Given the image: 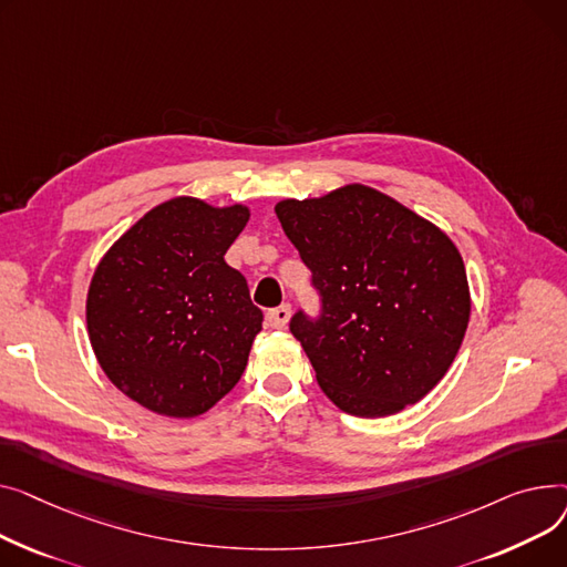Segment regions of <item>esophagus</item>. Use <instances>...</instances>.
<instances>
[{"mask_svg": "<svg viewBox=\"0 0 567 567\" xmlns=\"http://www.w3.org/2000/svg\"><path fill=\"white\" fill-rule=\"evenodd\" d=\"M268 320H270L272 327L284 329V327L288 324V320H290V305H281V307L270 309V311H268Z\"/></svg>", "mask_w": 567, "mask_h": 567, "instance_id": "34e87169", "label": "esophagus"}]
</instances>
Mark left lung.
Masks as SVG:
<instances>
[{
  "label": "left lung",
  "instance_id": "obj_1",
  "mask_svg": "<svg viewBox=\"0 0 567 567\" xmlns=\"http://www.w3.org/2000/svg\"><path fill=\"white\" fill-rule=\"evenodd\" d=\"M275 213L320 295V313L299 309L290 334L329 401L363 419L419 403L470 324L467 272L451 238L365 185L286 198Z\"/></svg>",
  "mask_w": 567,
  "mask_h": 567
}]
</instances>
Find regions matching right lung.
Masks as SVG:
<instances>
[{"instance_id":"right-lung-1","label":"right lung","mask_w":567,"mask_h":567,"mask_svg":"<svg viewBox=\"0 0 567 567\" xmlns=\"http://www.w3.org/2000/svg\"><path fill=\"white\" fill-rule=\"evenodd\" d=\"M249 219L178 196L146 213L95 268L86 327L127 398L176 419L208 412L245 373L262 311L224 260Z\"/></svg>"}]
</instances>
